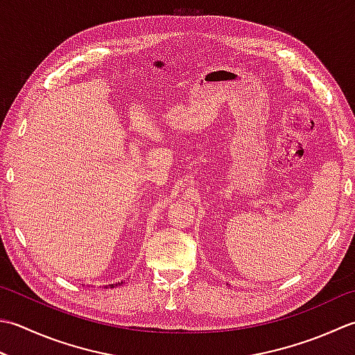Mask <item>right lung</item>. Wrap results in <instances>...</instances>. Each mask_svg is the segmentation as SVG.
I'll use <instances>...</instances> for the list:
<instances>
[{
	"instance_id": "obj_1",
	"label": "right lung",
	"mask_w": 355,
	"mask_h": 355,
	"mask_svg": "<svg viewBox=\"0 0 355 355\" xmlns=\"http://www.w3.org/2000/svg\"><path fill=\"white\" fill-rule=\"evenodd\" d=\"M118 284H120V283H118ZM121 284H123V282H121ZM115 286H116V284H115ZM107 288V286H106ZM110 288H114V284H110Z\"/></svg>"
}]
</instances>
